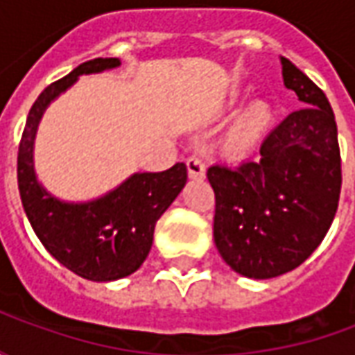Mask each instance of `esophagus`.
Masks as SVG:
<instances>
[{"label": "esophagus", "instance_id": "1", "mask_svg": "<svg viewBox=\"0 0 355 355\" xmlns=\"http://www.w3.org/2000/svg\"><path fill=\"white\" fill-rule=\"evenodd\" d=\"M186 165H188V175H190V178H205V163H203L201 157L192 155V157H188Z\"/></svg>", "mask_w": 355, "mask_h": 355}]
</instances>
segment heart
Segmentation results:
<instances>
[{
  "label": "heart",
  "instance_id": "obj_1",
  "mask_svg": "<svg viewBox=\"0 0 355 355\" xmlns=\"http://www.w3.org/2000/svg\"><path fill=\"white\" fill-rule=\"evenodd\" d=\"M272 121H274V110H272V106L264 101L253 102L238 117L236 125L232 127L228 148L234 154H245V152H249L270 131Z\"/></svg>",
  "mask_w": 355,
  "mask_h": 355
}]
</instances>
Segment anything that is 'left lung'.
Returning <instances> with one entry per match:
<instances>
[{"mask_svg": "<svg viewBox=\"0 0 355 355\" xmlns=\"http://www.w3.org/2000/svg\"><path fill=\"white\" fill-rule=\"evenodd\" d=\"M285 87L304 108L268 135L261 159L207 169L215 190V245L238 274L270 279L300 266L331 228L343 184L340 150L327 96L282 57Z\"/></svg>", "mask_w": 355, "mask_h": 355, "instance_id": "1", "label": "left lung"}]
</instances>
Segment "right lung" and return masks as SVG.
Instances as JSON below:
<instances>
[{
  "label": "right lung",
  "instance_id": "add662e5",
  "mask_svg": "<svg viewBox=\"0 0 355 355\" xmlns=\"http://www.w3.org/2000/svg\"><path fill=\"white\" fill-rule=\"evenodd\" d=\"M119 58H94L51 83L30 110L19 146V190L35 236L62 266L91 282H114L137 272L154 241L155 223L184 188V163L162 173H135L93 201L58 200L37 180L34 140L45 110L83 73H101Z\"/></svg>",
  "mask_w": 355,
  "mask_h": 355
}]
</instances>
